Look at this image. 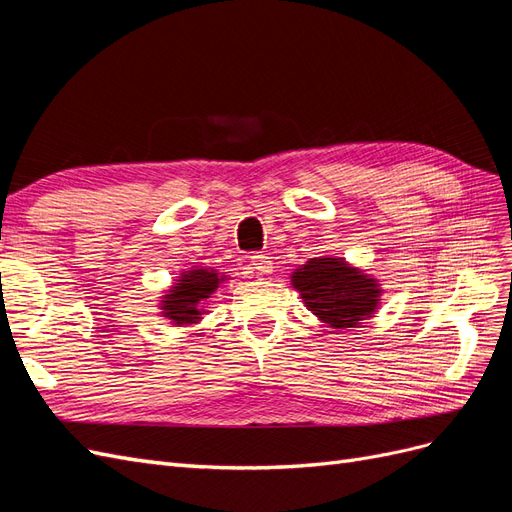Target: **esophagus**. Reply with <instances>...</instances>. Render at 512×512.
Segmentation results:
<instances>
[{
    "instance_id": "34e87169",
    "label": "esophagus",
    "mask_w": 512,
    "mask_h": 512,
    "mask_svg": "<svg viewBox=\"0 0 512 512\" xmlns=\"http://www.w3.org/2000/svg\"><path fill=\"white\" fill-rule=\"evenodd\" d=\"M250 262H252V269H254L256 273H260V275H265V273H271V271H273V262H271V258H269L267 254L256 252V254L250 256Z\"/></svg>"
}]
</instances>
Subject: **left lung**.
<instances>
[{
    "mask_svg": "<svg viewBox=\"0 0 512 512\" xmlns=\"http://www.w3.org/2000/svg\"><path fill=\"white\" fill-rule=\"evenodd\" d=\"M292 284L309 312L335 329L356 327L376 312L380 301L376 280L348 267L344 258H312L294 271Z\"/></svg>",
    "mask_w": 512,
    "mask_h": 512,
    "instance_id": "obj_1",
    "label": "left lung"
}]
</instances>
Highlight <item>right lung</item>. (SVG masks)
<instances>
[{
  "instance_id": "add662e5",
  "label": "right lung",
  "mask_w": 512,
  "mask_h": 512,
  "mask_svg": "<svg viewBox=\"0 0 512 512\" xmlns=\"http://www.w3.org/2000/svg\"><path fill=\"white\" fill-rule=\"evenodd\" d=\"M220 280H224V275H218L209 269H192L183 273L179 284L170 288V292L164 297L162 314L175 324L196 322L200 318L198 305L211 297Z\"/></svg>"
}]
</instances>
